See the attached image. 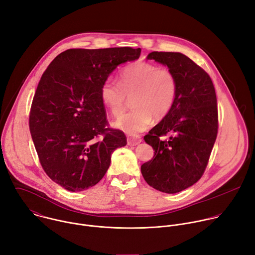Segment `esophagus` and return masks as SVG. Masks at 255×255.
Here are the masks:
<instances>
[{
	"instance_id": "esophagus-1",
	"label": "esophagus",
	"mask_w": 255,
	"mask_h": 255,
	"mask_svg": "<svg viewBox=\"0 0 255 255\" xmlns=\"http://www.w3.org/2000/svg\"><path fill=\"white\" fill-rule=\"evenodd\" d=\"M141 141L142 139L139 135H132L127 138V143L128 145H130V146H136V145L141 143Z\"/></svg>"
}]
</instances>
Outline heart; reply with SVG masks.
Returning a JSON list of instances; mask_svg holds the SVG:
<instances>
[{"label": "heart", "instance_id": "1", "mask_svg": "<svg viewBox=\"0 0 255 255\" xmlns=\"http://www.w3.org/2000/svg\"><path fill=\"white\" fill-rule=\"evenodd\" d=\"M118 83L112 80L106 81L101 87L100 97L115 117L123 113L127 97H132L134 108L113 123L127 134L146 129L152 116L161 119L167 115L177 93V81L173 72L147 61H135L126 65L120 71Z\"/></svg>", "mask_w": 255, "mask_h": 255}]
</instances>
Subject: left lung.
Here are the masks:
<instances>
[{
  "label": "left lung",
  "instance_id": "8db88e82",
  "mask_svg": "<svg viewBox=\"0 0 255 255\" xmlns=\"http://www.w3.org/2000/svg\"><path fill=\"white\" fill-rule=\"evenodd\" d=\"M147 59L167 65L177 93L167 115L144 136L154 156L141 165V173L153 189L175 194L196 184L209 162L218 133L215 88L207 72L183 53L153 51Z\"/></svg>",
  "mask_w": 255,
  "mask_h": 255
}]
</instances>
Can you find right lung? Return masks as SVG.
Returning <instances> with one entry per match:
<instances>
[{
    "label": "right lung",
    "instance_id": "1",
    "mask_svg": "<svg viewBox=\"0 0 255 255\" xmlns=\"http://www.w3.org/2000/svg\"><path fill=\"white\" fill-rule=\"evenodd\" d=\"M140 48L68 49L48 65L36 89L29 129L45 173L63 189L94 187L127 144L125 134L109 127L100 90L121 63L139 58Z\"/></svg>",
    "mask_w": 255,
    "mask_h": 255
}]
</instances>
